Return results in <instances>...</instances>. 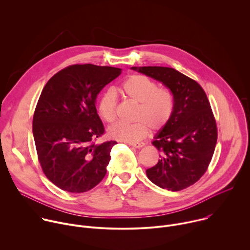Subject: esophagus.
I'll list each match as a JSON object with an SVG mask.
<instances>
[{
	"label": "esophagus",
	"mask_w": 250,
	"mask_h": 250,
	"mask_svg": "<svg viewBox=\"0 0 250 250\" xmlns=\"http://www.w3.org/2000/svg\"><path fill=\"white\" fill-rule=\"evenodd\" d=\"M129 146L135 148H141L146 146V144L145 142H131V144H129Z\"/></svg>",
	"instance_id": "obj_1"
}]
</instances>
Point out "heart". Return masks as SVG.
I'll list each match as a JSON object with an SVG mask.
<instances>
[{"label":"heart","mask_w":250,"mask_h":250,"mask_svg":"<svg viewBox=\"0 0 250 250\" xmlns=\"http://www.w3.org/2000/svg\"><path fill=\"white\" fill-rule=\"evenodd\" d=\"M124 97L137 104L134 123H117L109 128V136L113 139L134 142L144 138L149 130L163 128L171 119L174 99L170 90L158 88V84L145 75H131L122 84ZM117 96L113 90H106L98 103V113L108 124L117 119Z\"/></svg>","instance_id":"1"}]
</instances>
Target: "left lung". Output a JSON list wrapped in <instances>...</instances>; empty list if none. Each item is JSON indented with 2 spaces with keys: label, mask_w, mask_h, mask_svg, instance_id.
<instances>
[{
  "label": "left lung",
  "mask_w": 250,
  "mask_h": 250,
  "mask_svg": "<svg viewBox=\"0 0 250 250\" xmlns=\"http://www.w3.org/2000/svg\"><path fill=\"white\" fill-rule=\"evenodd\" d=\"M131 69L162 82L174 99L171 119L152 142L161 159L146 170L148 179L169 191L186 189L205 174L217 145V124L207 95L195 80L173 68Z\"/></svg>",
  "instance_id": "obj_1"
}]
</instances>
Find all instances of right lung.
Segmentation results:
<instances>
[{
	"instance_id": "add662e5",
	"label": "right lung",
	"mask_w": 250,
	"mask_h": 250,
	"mask_svg": "<svg viewBox=\"0 0 250 250\" xmlns=\"http://www.w3.org/2000/svg\"><path fill=\"white\" fill-rule=\"evenodd\" d=\"M122 73V69L75 64L44 86L35 108L32 133L41 166L59 189L84 193L106 173L117 141L95 145L104 128L97 114L96 98Z\"/></svg>"
}]
</instances>
